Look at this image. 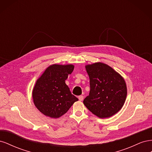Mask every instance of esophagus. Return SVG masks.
Listing matches in <instances>:
<instances>
[{"instance_id":"34e87169","label":"esophagus","mask_w":152,"mask_h":152,"mask_svg":"<svg viewBox=\"0 0 152 152\" xmlns=\"http://www.w3.org/2000/svg\"><path fill=\"white\" fill-rule=\"evenodd\" d=\"M78 98H79V101H82V100H83V99H84V96L80 95V96H79V97H78Z\"/></svg>"}]
</instances>
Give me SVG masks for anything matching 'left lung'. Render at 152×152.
Returning a JSON list of instances; mask_svg holds the SVG:
<instances>
[{
    "instance_id": "left-lung-1",
    "label": "left lung",
    "mask_w": 152,
    "mask_h": 152,
    "mask_svg": "<svg viewBox=\"0 0 152 152\" xmlns=\"http://www.w3.org/2000/svg\"><path fill=\"white\" fill-rule=\"evenodd\" d=\"M85 67L90 80V92L84 99V105L99 118L113 116L126 102L127 91L125 80L103 63H94Z\"/></svg>"
}]
</instances>
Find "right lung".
Returning <instances> with one entry per match:
<instances>
[{
  "mask_svg": "<svg viewBox=\"0 0 152 152\" xmlns=\"http://www.w3.org/2000/svg\"><path fill=\"white\" fill-rule=\"evenodd\" d=\"M74 65H54L48 66L37 80L32 91L36 108L44 115L58 118L66 113L78 98L73 95L65 84Z\"/></svg>",
  "mask_w": 152,
  "mask_h": 152,
  "instance_id": "1",
  "label": "right lung"
}]
</instances>
